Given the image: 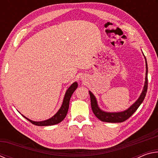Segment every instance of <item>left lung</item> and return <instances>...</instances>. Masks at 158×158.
<instances>
[{
	"instance_id": "left-lung-1",
	"label": "left lung",
	"mask_w": 158,
	"mask_h": 158,
	"mask_svg": "<svg viewBox=\"0 0 158 158\" xmlns=\"http://www.w3.org/2000/svg\"><path fill=\"white\" fill-rule=\"evenodd\" d=\"M146 78H145V84L142 92H141L139 98L138 100L133 104L132 106H130L127 110L121 112H106L100 109L98 106V102L95 95L93 93L89 91L90 98V105L93 114L95 116L100 119L101 121L106 122V123H121L125 121L132 116V115L137 111L139 106L141 105V104L143 102V101L145 98L146 95L147 89H148V65H147L146 59Z\"/></svg>"
}]
</instances>
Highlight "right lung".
I'll list each match as a JSON object with an SVG mask.
<instances>
[{
    "instance_id": "obj_1",
    "label": "right lung",
    "mask_w": 158,
    "mask_h": 158,
    "mask_svg": "<svg viewBox=\"0 0 158 158\" xmlns=\"http://www.w3.org/2000/svg\"><path fill=\"white\" fill-rule=\"evenodd\" d=\"M77 86H78V84H77V82H74L73 84H72L69 87V89L67 90V91L64 96L63 104L61 105L60 108L58 112L54 116H53L50 118L45 120L43 121H31L28 118L25 117L24 116H22L25 118L26 119H27L28 121H30L31 123H33L37 126H48V125H56L60 123L65 118L67 114H68V109H69V100H70L71 96L73 94L74 90L77 89Z\"/></svg>"
}]
</instances>
